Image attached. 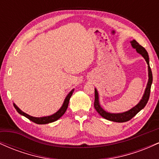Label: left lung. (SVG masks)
Segmentation results:
<instances>
[{"label": "left lung", "instance_id": "left-lung-1", "mask_svg": "<svg viewBox=\"0 0 159 159\" xmlns=\"http://www.w3.org/2000/svg\"><path fill=\"white\" fill-rule=\"evenodd\" d=\"M132 43V47L136 49V51L139 54H141L143 57L144 59H145L146 62L148 64V71H149V81L148 84H147V88H146L145 93L142 98V99L140 100V102L135 107H134L133 108L129 110L126 112L121 113V114H111V113L106 112L105 111H104L102 108L101 106L99 105V102H98V92L97 90L95 89V101H94V107L96 109V111L101 115L102 117L105 118L107 120H111V121L114 122H117V123H124V122H127L129 120H130L132 118L134 117L135 115L138 114L140 110L143 108L144 107L147 105V102H148L149 98V95H150V89H151V85L152 83V70H151L150 66H149V55L148 53H147L146 49L143 48V46H141L138 42L135 40H133L131 42Z\"/></svg>", "mask_w": 159, "mask_h": 159}]
</instances>
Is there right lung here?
Returning <instances> with one entry per match:
<instances>
[{
  "mask_svg": "<svg viewBox=\"0 0 159 159\" xmlns=\"http://www.w3.org/2000/svg\"><path fill=\"white\" fill-rule=\"evenodd\" d=\"M72 93H73V90L71 91V92L68 94V96H66V98L64 102H63V106L61 107V108L57 112L55 113V114L52 115V116H44V117H34V116H30V115L25 114V113H24L23 111H21L19 108V107L16 106L15 104H13V105H14V107H15V108L16 109V111H17L20 114L25 116V117H27V119H29L30 121L34 122V123H35L36 124L50 123H52V122H54V121H56V120H57L59 118H61V116L64 114L66 111L67 107H68L69 98H70L71 96H72Z\"/></svg>",
  "mask_w": 159,
  "mask_h": 159,
  "instance_id": "right-lung-1",
  "label": "right lung"
}]
</instances>
